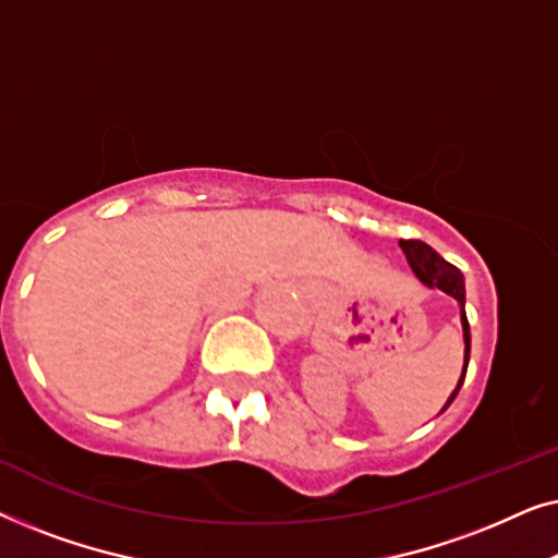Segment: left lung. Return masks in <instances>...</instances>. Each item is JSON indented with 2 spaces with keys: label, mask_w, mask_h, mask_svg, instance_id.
<instances>
[{
  "label": "left lung",
  "mask_w": 558,
  "mask_h": 558,
  "mask_svg": "<svg viewBox=\"0 0 558 558\" xmlns=\"http://www.w3.org/2000/svg\"><path fill=\"white\" fill-rule=\"evenodd\" d=\"M399 246L403 248V254H407V262L411 269H414V274L418 279L424 281L426 287H437L441 289V292L454 296L457 304L462 307V330H464V371H462V378L460 384H457L454 393L449 396L447 407L449 403L454 401L457 391L462 388V380H464V373H468V363H470V325H468V315H464V279H462V271L457 269V266H452L449 262H445L437 251H434L432 246H426L424 241H399ZM445 407V409H447ZM441 409V411H445Z\"/></svg>",
  "instance_id": "left-lung-1"
}]
</instances>
